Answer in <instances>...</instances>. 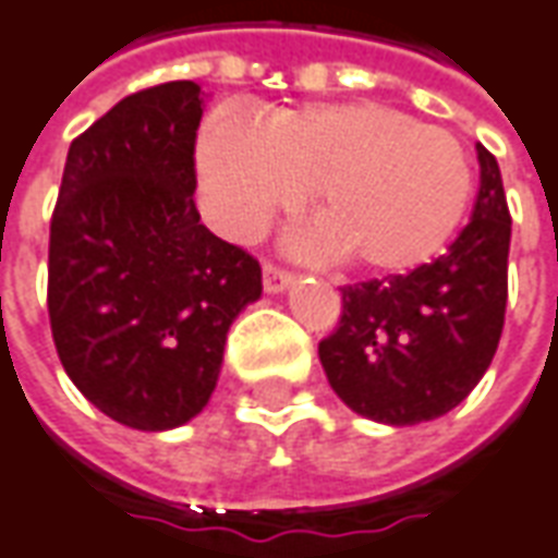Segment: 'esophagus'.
Instances as JSON below:
<instances>
[{
    "label": "esophagus",
    "mask_w": 558,
    "mask_h": 558,
    "mask_svg": "<svg viewBox=\"0 0 558 558\" xmlns=\"http://www.w3.org/2000/svg\"><path fill=\"white\" fill-rule=\"evenodd\" d=\"M294 282V276L286 270H279V267H272V264H264V291L267 294H282L288 291Z\"/></svg>",
    "instance_id": "esophagus-1"
}]
</instances>
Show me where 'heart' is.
<instances>
[{"label":"heart","instance_id":"1","mask_svg":"<svg viewBox=\"0 0 558 558\" xmlns=\"http://www.w3.org/2000/svg\"><path fill=\"white\" fill-rule=\"evenodd\" d=\"M203 213L248 240L313 187L318 225L291 236L301 255H343L361 272H407L459 230L474 191L462 142L371 99L279 109L270 126L233 106L199 130Z\"/></svg>","mask_w":558,"mask_h":558}]
</instances>
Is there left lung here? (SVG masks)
Here are the masks:
<instances>
[{"instance_id": "8db88e82", "label": "left lung", "mask_w": 558, "mask_h": 558, "mask_svg": "<svg viewBox=\"0 0 558 558\" xmlns=\"http://www.w3.org/2000/svg\"><path fill=\"white\" fill-rule=\"evenodd\" d=\"M471 221L444 255L343 288L340 328L318 343L330 389L359 416L418 425L474 391L501 340L510 213L498 160L477 145Z\"/></svg>"}]
</instances>
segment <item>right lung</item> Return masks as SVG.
<instances>
[{
  "label": "right lung",
  "instance_id": "obj_1",
  "mask_svg": "<svg viewBox=\"0 0 558 558\" xmlns=\"http://www.w3.org/2000/svg\"><path fill=\"white\" fill-rule=\"evenodd\" d=\"M203 106L194 81L121 99L69 145L51 218L57 355L99 413L136 432L197 416L233 318L260 298L255 257L199 225Z\"/></svg>",
  "mask_w": 558,
  "mask_h": 558
}]
</instances>
